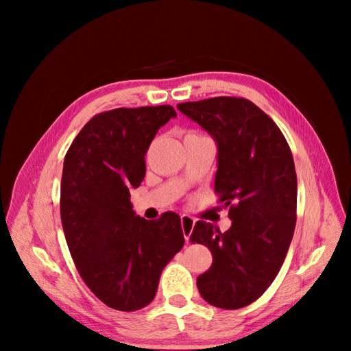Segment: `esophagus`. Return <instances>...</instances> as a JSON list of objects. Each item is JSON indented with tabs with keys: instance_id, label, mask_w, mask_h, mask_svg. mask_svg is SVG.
<instances>
[{
	"instance_id": "obj_1",
	"label": "esophagus",
	"mask_w": 351,
	"mask_h": 351,
	"mask_svg": "<svg viewBox=\"0 0 351 351\" xmlns=\"http://www.w3.org/2000/svg\"><path fill=\"white\" fill-rule=\"evenodd\" d=\"M181 228H182L185 241H189L190 235L193 232V228H195V219L190 217V215H181Z\"/></svg>"
}]
</instances>
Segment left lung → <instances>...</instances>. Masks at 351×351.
<instances>
[{"mask_svg": "<svg viewBox=\"0 0 351 351\" xmlns=\"http://www.w3.org/2000/svg\"><path fill=\"white\" fill-rule=\"evenodd\" d=\"M217 143L214 190L232 225L220 232L199 220L190 240L205 244L213 265L197 278L210 304L240 309L258 300L285 261L295 228L297 175L285 137L244 98L217 96L178 104Z\"/></svg>", "mask_w": 351, "mask_h": 351, "instance_id": "8db88e82", "label": "left lung"}]
</instances>
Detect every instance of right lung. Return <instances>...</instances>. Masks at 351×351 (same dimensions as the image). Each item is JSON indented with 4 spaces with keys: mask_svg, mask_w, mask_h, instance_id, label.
Listing matches in <instances>:
<instances>
[{
    "mask_svg": "<svg viewBox=\"0 0 351 351\" xmlns=\"http://www.w3.org/2000/svg\"><path fill=\"white\" fill-rule=\"evenodd\" d=\"M176 111L170 106L116 108L93 116L64 156L60 214L66 243L86 285L107 306H147L162 268L184 245L181 217L136 215L131 189L146 173L145 155Z\"/></svg>",
    "mask_w": 351,
    "mask_h": 351,
    "instance_id": "right-lung-1",
    "label": "right lung"
}]
</instances>
